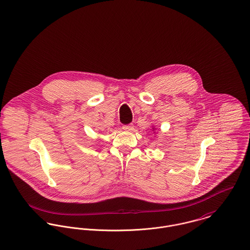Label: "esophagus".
Listing matches in <instances>:
<instances>
[{"instance_id": "obj_1", "label": "esophagus", "mask_w": 250, "mask_h": 250, "mask_svg": "<svg viewBox=\"0 0 250 250\" xmlns=\"http://www.w3.org/2000/svg\"><path fill=\"white\" fill-rule=\"evenodd\" d=\"M133 128H134V125H133L132 124L123 125V129H124V130H126V131H131V130H133Z\"/></svg>"}]
</instances>
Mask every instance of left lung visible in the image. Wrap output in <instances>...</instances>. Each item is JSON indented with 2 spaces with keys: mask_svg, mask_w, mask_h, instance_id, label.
<instances>
[{
  "mask_svg": "<svg viewBox=\"0 0 250 250\" xmlns=\"http://www.w3.org/2000/svg\"><path fill=\"white\" fill-rule=\"evenodd\" d=\"M154 129H155V128H154V127H153V130H154Z\"/></svg>",
  "mask_w": 250,
  "mask_h": 250,
  "instance_id": "1",
  "label": "left lung"
}]
</instances>
